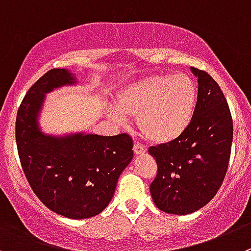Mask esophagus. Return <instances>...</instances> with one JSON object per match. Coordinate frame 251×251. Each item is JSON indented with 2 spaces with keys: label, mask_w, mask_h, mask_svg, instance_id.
Segmentation results:
<instances>
[{
  "label": "esophagus",
  "mask_w": 251,
  "mask_h": 251,
  "mask_svg": "<svg viewBox=\"0 0 251 251\" xmlns=\"http://www.w3.org/2000/svg\"><path fill=\"white\" fill-rule=\"evenodd\" d=\"M133 150H134V152L137 155H140V154H144L145 152V147L143 144H140L139 142H135L134 145H133Z\"/></svg>",
  "instance_id": "1"
}]
</instances>
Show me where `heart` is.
Instances as JSON below:
<instances>
[{
	"label": "heart",
	"instance_id": "1",
	"mask_svg": "<svg viewBox=\"0 0 251 251\" xmlns=\"http://www.w3.org/2000/svg\"><path fill=\"white\" fill-rule=\"evenodd\" d=\"M116 102L122 113L138 117L139 128L149 139L168 143L190 126L197 103V88L185 74L155 75L127 86ZM113 117L124 122L117 112Z\"/></svg>",
	"mask_w": 251,
	"mask_h": 251
}]
</instances>
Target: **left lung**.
<instances>
[{"instance_id":"obj_1","label":"left lung","mask_w":251,"mask_h":251,"mask_svg":"<svg viewBox=\"0 0 251 251\" xmlns=\"http://www.w3.org/2000/svg\"><path fill=\"white\" fill-rule=\"evenodd\" d=\"M199 77L195 113L178 138L149 148L157 164L150 183L160 211L190 214L206 206L222 186L230 157L233 119L218 83L208 73L191 68Z\"/></svg>"}]
</instances>
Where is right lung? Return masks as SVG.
<instances>
[{"instance_id":"right-lung-1","label":"right lung","mask_w":251,"mask_h":251,"mask_svg":"<svg viewBox=\"0 0 251 251\" xmlns=\"http://www.w3.org/2000/svg\"><path fill=\"white\" fill-rule=\"evenodd\" d=\"M65 69H51L35 81L16 118V142L23 173L38 199L52 212L71 219L91 218L111 202L122 171L133 159L127 133L112 137L44 135L37 116L44 95L74 83Z\"/></svg>"}]
</instances>
